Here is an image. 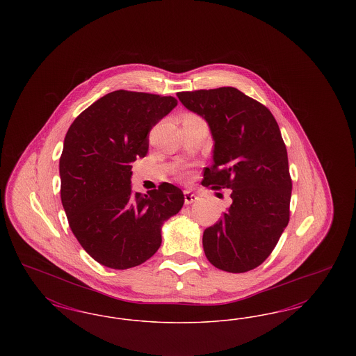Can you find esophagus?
Listing matches in <instances>:
<instances>
[{"instance_id":"1","label":"esophagus","mask_w":356,"mask_h":356,"mask_svg":"<svg viewBox=\"0 0 356 356\" xmlns=\"http://www.w3.org/2000/svg\"><path fill=\"white\" fill-rule=\"evenodd\" d=\"M197 199H199V197H197V195H196V193H193L192 191H184V203H186V205L195 203Z\"/></svg>"}]
</instances>
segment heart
Instances as JSON below:
<instances>
[{"label":"heart","instance_id":"heart-1","mask_svg":"<svg viewBox=\"0 0 356 356\" xmlns=\"http://www.w3.org/2000/svg\"><path fill=\"white\" fill-rule=\"evenodd\" d=\"M186 118H196V116L188 115ZM188 176H189V175H188V172H186V170H181V172H180V177H181V179H188Z\"/></svg>","mask_w":356,"mask_h":356}]
</instances>
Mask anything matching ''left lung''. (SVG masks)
<instances>
[{
    "label": "left lung",
    "mask_w": 356,
    "mask_h": 356,
    "mask_svg": "<svg viewBox=\"0 0 356 356\" xmlns=\"http://www.w3.org/2000/svg\"><path fill=\"white\" fill-rule=\"evenodd\" d=\"M177 97L207 121L213 138L203 186L232 189V204L204 231L205 256L222 271H251L270 256L289 220L292 181L279 125L264 105L232 86Z\"/></svg>",
    "instance_id": "1"
}]
</instances>
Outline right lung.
<instances>
[{
    "mask_svg": "<svg viewBox=\"0 0 356 356\" xmlns=\"http://www.w3.org/2000/svg\"><path fill=\"white\" fill-rule=\"evenodd\" d=\"M177 105L172 96L115 90L69 127L60 157L61 202L69 227L97 263L113 270L143 264L161 245V227L184 204L163 183L132 191V163L148 153L153 127Z\"/></svg>",
    "mask_w": 356,
    "mask_h": 356,
    "instance_id": "obj_1",
    "label": "right lung"
}]
</instances>
